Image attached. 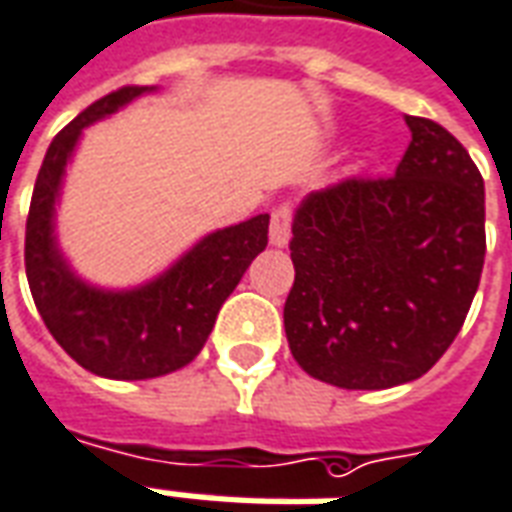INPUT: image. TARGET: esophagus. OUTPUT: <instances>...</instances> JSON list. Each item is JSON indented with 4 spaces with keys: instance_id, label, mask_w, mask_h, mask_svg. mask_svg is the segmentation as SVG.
Segmentation results:
<instances>
[{
    "instance_id": "esophagus-1",
    "label": "esophagus",
    "mask_w": 512,
    "mask_h": 512,
    "mask_svg": "<svg viewBox=\"0 0 512 512\" xmlns=\"http://www.w3.org/2000/svg\"><path fill=\"white\" fill-rule=\"evenodd\" d=\"M289 237H292V210L283 204V207H278V210L272 212L270 242L275 248H286V245H289Z\"/></svg>"
}]
</instances>
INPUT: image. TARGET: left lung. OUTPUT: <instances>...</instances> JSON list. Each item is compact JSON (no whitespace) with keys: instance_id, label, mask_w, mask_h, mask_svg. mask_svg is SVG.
Wrapping results in <instances>:
<instances>
[{"instance_id":"obj_1","label":"left lung","mask_w":512,"mask_h":512,"mask_svg":"<svg viewBox=\"0 0 512 512\" xmlns=\"http://www.w3.org/2000/svg\"><path fill=\"white\" fill-rule=\"evenodd\" d=\"M395 177L308 193L292 220L283 308L302 371L343 390L420 379L447 352L486 259V188L458 138L404 117Z\"/></svg>"}]
</instances>
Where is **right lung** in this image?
I'll use <instances>...</instances> for the list:
<instances>
[{"label": "right lung", "instance_id": "add662e5", "mask_svg": "<svg viewBox=\"0 0 512 512\" xmlns=\"http://www.w3.org/2000/svg\"><path fill=\"white\" fill-rule=\"evenodd\" d=\"M160 87H125L81 111L37 174L26 220V281L48 333L81 368L103 379L138 382L174 374L196 360L223 302L267 248L270 215L215 229L163 272L136 286H100L78 275L59 245L57 210L65 174L84 130Z\"/></svg>", "mask_w": 512, "mask_h": 512}]
</instances>
